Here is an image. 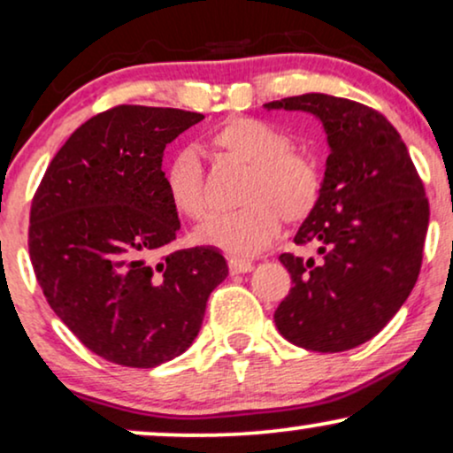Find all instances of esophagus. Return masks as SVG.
Here are the masks:
<instances>
[{"label":"esophagus","mask_w":453,"mask_h":453,"mask_svg":"<svg viewBox=\"0 0 453 453\" xmlns=\"http://www.w3.org/2000/svg\"><path fill=\"white\" fill-rule=\"evenodd\" d=\"M254 269V265L250 260H239V258H231L228 260V271L233 275H239V273H250Z\"/></svg>","instance_id":"esophagus-1"}]
</instances>
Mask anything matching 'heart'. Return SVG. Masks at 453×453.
I'll return each instance as SVG.
<instances>
[{"instance_id": "1", "label": "heart", "mask_w": 453, "mask_h": 453, "mask_svg": "<svg viewBox=\"0 0 453 453\" xmlns=\"http://www.w3.org/2000/svg\"><path fill=\"white\" fill-rule=\"evenodd\" d=\"M205 142L248 165V176L239 193L242 208L205 218L195 231L199 243L235 258H250L273 243L281 218L300 222L315 210L323 188L319 161L304 150L289 149L288 134L279 127L254 117H231L211 130ZM161 176L167 199L180 214L203 216V170L191 149L176 150Z\"/></svg>"}]
</instances>
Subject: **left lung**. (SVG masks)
<instances>
[{"instance_id": "1", "label": "left lung", "mask_w": 453, "mask_h": 453, "mask_svg": "<svg viewBox=\"0 0 453 453\" xmlns=\"http://www.w3.org/2000/svg\"><path fill=\"white\" fill-rule=\"evenodd\" d=\"M266 109L306 111L327 134L321 197L296 233L319 258L281 254L292 288L275 311L283 338L340 353L376 336L414 289L428 228V199L393 124L349 98L303 94Z\"/></svg>"}]
</instances>
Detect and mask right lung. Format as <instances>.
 Listing matches in <instances>:
<instances>
[{"instance_id":"add662e5","label":"right lung","mask_w":453,"mask_h":453,"mask_svg":"<svg viewBox=\"0 0 453 453\" xmlns=\"http://www.w3.org/2000/svg\"><path fill=\"white\" fill-rule=\"evenodd\" d=\"M201 119L141 104L103 111L71 134L33 195L39 288L80 342L117 365L147 370L182 355L228 275L214 248L167 252L180 220L164 149Z\"/></svg>"}]
</instances>
